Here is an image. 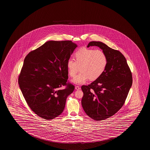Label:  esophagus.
I'll use <instances>...</instances> for the list:
<instances>
[{"instance_id": "obj_1", "label": "esophagus", "mask_w": 150, "mask_h": 150, "mask_svg": "<svg viewBox=\"0 0 150 150\" xmlns=\"http://www.w3.org/2000/svg\"><path fill=\"white\" fill-rule=\"evenodd\" d=\"M75 89L76 90H79V89H81V87L79 86H75Z\"/></svg>"}]
</instances>
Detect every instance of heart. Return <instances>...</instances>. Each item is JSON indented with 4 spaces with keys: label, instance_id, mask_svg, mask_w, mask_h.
Masks as SVG:
<instances>
[{
    "label": "heart",
    "instance_id": "obj_1",
    "mask_svg": "<svg viewBox=\"0 0 150 150\" xmlns=\"http://www.w3.org/2000/svg\"><path fill=\"white\" fill-rule=\"evenodd\" d=\"M74 55L75 60L69 58L67 61V67L71 77L75 76L80 67L81 72L71 80L75 84L85 83L89 79L95 81L106 70L107 57L101 50L81 48L77 50Z\"/></svg>",
    "mask_w": 150,
    "mask_h": 150
}]
</instances>
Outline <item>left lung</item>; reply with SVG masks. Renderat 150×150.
Wrapping results in <instances>:
<instances>
[{"label":"left lung","instance_id":"left-lung-1","mask_svg":"<svg viewBox=\"0 0 150 150\" xmlns=\"http://www.w3.org/2000/svg\"><path fill=\"white\" fill-rule=\"evenodd\" d=\"M98 47L107 57L103 75L88 86L83 85L81 105L86 114L95 120L114 115L125 103L132 84V77L125 57L120 52L99 41H91L87 47Z\"/></svg>","mask_w":150,"mask_h":150}]
</instances>
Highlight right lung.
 <instances>
[{
	"label": "right lung",
	"instance_id": "add662e5",
	"mask_svg": "<svg viewBox=\"0 0 150 150\" xmlns=\"http://www.w3.org/2000/svg\"><path fill=\"white\" fill-rule=\"evenodd\" d=\"M77 47L71 41H49L25 57L18 83L30 108L44 119L60 115L74 91V85L67 83V63ZM63 86L66 88L62 90Z\"/></svg>",
	"mask_w": 150,
	"mask_h": 150
}]
</instances>
